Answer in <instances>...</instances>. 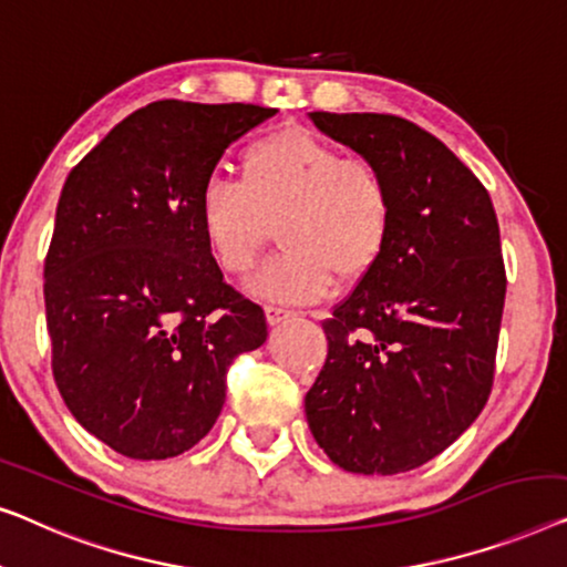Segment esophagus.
<instances>
[{"mask_svg": "<svg viewBox=\"0 0 567 567\" xmlns=\"http://www.w3.org/2000/svg\"><path fill=\"white\" fill-rule=\"evenodd\" d=\"M292 316H295V310L285 308V306H275V302H269V306H267V321L272 323V326L282 323V321H287V318H292Z\"/></svg>", "mask_w": 567, "mask_h": 567, "instance_id": "1", "label": "esophagus"}]
</instances>
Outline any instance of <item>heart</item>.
Segmentation results:
<instances>
[{"mask_svg":"<svg viewBox=\"0 0 567 567\" xmlns=\"http://www.w3.org/2000/svg\"><path fill=\"white\" fill-rule=\"evenodd\" d=\"M203 238L228 275H246L280 223L282 254L254 275L261 298L306 302L378 265L393 230V193L378 166L302 127L261 135L241 179H210L197 205Z\"/></svg>","mask_w":567,"mask_h":567,"instance_id":"b5f03b06","label":"heart"}]
</instances>
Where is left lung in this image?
Wrapping results in <instances>:
<instances>
[{
  "label": "left lung",
  "mask_w": 567,
  "mask_h": 567,
  "mask_svg": "<svg viewBox=\"0 0 567 567\" xmlns=\"http://www.w3.org/2000/svg\"><path fill=\"white\" fill-rule=\"evenodd\" d=\"M308 117L385 174L393 230L323 321L329 354L306 419L347 473H409L491 395L506 298L498 218L481 179L424 127L378 113Z\"/></svg>",
  "instance_id": "left-lung-1"
}]
</instances>
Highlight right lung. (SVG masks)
I'll list each match as a JSON object with an SVG mask.
<instances>
[{
    "instance_id": "add662e5",
    "label": "right lung",
    "mask_w": 567,
    "mask_h": 567,
    "mask_svg": "<svg viewBox=\"0 0 567 567\" xmlns=\"http://www.w3.org/2000/svg\"><path fill=\"white\" fill-rule=\"evenodd\" d=\"M275 113L151 102L61 189L43 269L53 380L71 416L125 457L200 442L230 362L267 341L265 310L223 282L197 205L223 151Z\"/></svg>"
}]
</instances>
